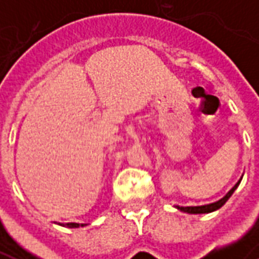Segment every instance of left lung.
<instances>
[{"label": "left lung", "instance_id": "obj_1", "mask_svg": "<svg viewBox=\"0 0 259 259\" xmlns=\"http://www.w3.org/2000/svg\"><path fill=\"white\" fill-rule=\"evenodd\" d=\"M240 185V180L236 183V186H234L232 190L229 191L228 194L225 195L223 198H221L219 201H217V202H212V204H206V205H200V206H176L178 209H180V211L183 212H187V213H209V212H213L217 211V209H219L221 206L226 202V201L232 197V194L234 193V190L237 189V186Z\"/></svg>", "mask_w": 259, "mask_h": 259}]
</instances>
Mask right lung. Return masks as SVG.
Instances as JSON below:
<instances>
[{"mask_svg":"<svg viewBox=\"0 0 259 259\" xmlns=\"http://www.w3.org/2000/svg\"><path fill=\"white\" fill-rule=\"evenodd\" d=\"M65 226H68V228H79L80 225L79 223H66ZM81 226H83V225H81Z\"/></svg>","mask_w":259,"mask_h":259,"instance_id":"obj_1","label":"right lung"}]
</instances>
